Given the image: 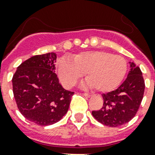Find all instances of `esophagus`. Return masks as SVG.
I'll use <instances>...</instances> for the list:
<instances>
[{"instance_id":"obj_1","label":"esophagus","mask_w":155,"mask_h":155,"mask_svg":"<svg viewBox=\"0 0 155 155\" xmlns=\"http://www.w3.org/2000/svg\"><path fill=\"white\" fill-rule=\"evenodd\" d=\"M84 95L85 97H92V95L88 94V93H84Z\"/></svg>"}]
</instances>
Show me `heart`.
<instances>
[{
    "label": "heart",
    "mask_w": 155,
    "mask_h": 155,
    "mask_svg": "<svg viewBox=\"0 0 155 155\" xmlns=\"http://www.w3.org/2000/svg\"><path fill=\"white\" fill-rule=\"evenodd\" d=\"M127 71L124 57L105 51L81 52L72 57V61L61 58L58 74L65 87H71L85 73L87 85L100 92L112 91L122 81Z\"/></svg>",
    "instance_id": "b5f03b06"
}]
</instances>
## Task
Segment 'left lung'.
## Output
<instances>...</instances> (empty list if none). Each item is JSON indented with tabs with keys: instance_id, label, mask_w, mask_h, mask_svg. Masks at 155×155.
I'll return each mask as SVG.
<instances>
[{
	"instance_id": "1",
	"label": "left lung",
	"mask_w": 155,
	"mask_h": 155,
	"mask_svg": "<svg viewBox=\"0 0 155 155\" xmlns=\"http://www.w3.org/2000/svg\"><path fill=\"white\" fill-rule=\"evenodd\" d=\"M130 63L125 80L114 91L102 95L104 104L100 110L92 111L95 119L109 127H117L132 120L142 103L145 81L139 67Z\"/></svg>"
}]
</instances>
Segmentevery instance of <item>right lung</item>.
<instances>
[{
    "instance_id": "add662e5",
    "label": "right lung",
    "mask_w": 155,
    "mask_h": 155,
    "mask_svg": "<svg viewBox=\"0 0 155 155\" xmlns=\"http://www.w3.org/2000/svg\"><path fill=\"white\" fill-rule=\"evenodd\" d=\"M56 58L54 53L33 56L18 66L12 79L13 96L20 113L42 126L60 120L75 93L59 84L54 72Z\"/></svg>"
}]
</instances>
